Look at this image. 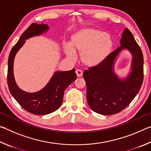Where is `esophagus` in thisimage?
I'll list each match as a JSON object with an SVG mask.
<instances>
[{
    "instance_id": "34e87169",
    "label": "esophagus",
    "mask_w": 151,
    "mask_h": 151,
    "mask_svg": "<svg viewBox=\"0 0 151 151\" xmlns=\"http://www.w3.org/2000/svg\"><path fill=\"white\" fill-rule=\"evenodd\" d=\"M75 73L76 74V76H77V77H81V76H83V71L80 69H77Z\"/></svg>"
}]
</instances>
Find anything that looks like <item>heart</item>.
I'll return each instance as SVG.
<instances>
[{
  "mask_svg": "<svg viewBox=\"0 0 151 151\" xmlns=\"http://www.w3.org/2000/svg\"><path fill=\"white\" fill-rule=\"evenodd\" d=\"M69 45L64 50L68 58H75L73 50L81 54V60L88 67H94L103 63L113 47L111 36L103 30L94 28H84L71 36Z\"/></svg>",
  "mask_w": 151,
  "mask_h": 151,
  "instance_id": "b5f03b06",
  "label": "heart"
}]
</instances>
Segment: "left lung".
<instances>
[{
  "mask_svg": "<svg viewBox=\"0 0 151 151\" xmlns=\"http://www.w3.org/2000/svg\"><path fill=\"white\" fill-rule=\"evenodd\" d=\"M129 51L132 55L131 72L121 79L114 72V64L119 52ZM143 55L133 35L126 28L120 46L100 65L83 73L86 85V99L93 111L112 115L124 109L139 93L143 81Z\"/></svg>",
  "mask_w": 151,
  "mask_h": 151,
  "instance_id": "obj_1",
  "label": "left lung"
}]
</instances>
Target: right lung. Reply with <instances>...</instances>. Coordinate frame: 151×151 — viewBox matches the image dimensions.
Returning a JSON list of instances; mask_svg holds the SVG:
<instances>
[{"label":"right lung","mask_w":151,"mask_h":151,"mask_svg":"<svg viewBox=\"0 0 151 151\" xmlns=\"http://www.w3.org/2000/svg\"><path fill=\"white\" fill-rule=\"evenodd\" d=\"M49 27L42 23H32L20 36L10 52L8 60V83L10 93L19 104L27 111L36 115H45L55 112L63 103L64 92L76 78L75 69L68 71H56L44 88L35 93H28L20 89L15 81L13 66L14 57L30 38L47 32Z\"/></svg>","instance_id":"obj_1"}]
</instances>
